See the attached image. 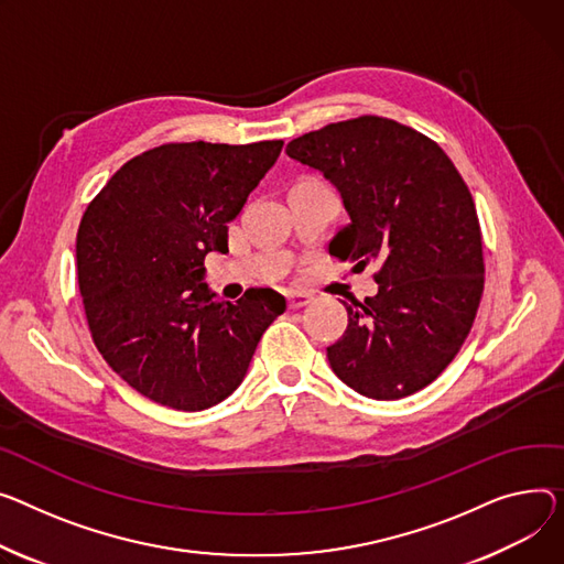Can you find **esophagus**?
I'll return each mask as SVG.
<instances>
[{
	"instance_id": "34e87169",
	"label": "esophagus",
	"mask_w": 564,
	"mask_h": 564,
	"mask_svg": "<svg viewBox=\"0 0 564 564\" xmlns=\"http://www.w3.org/2000/svg\"><path fill=\"white\" fill-rule=\"evenodd\" d=\"M313 294L308 292H290L288 294V308H304L306 304H311Z\"/></svg>"
}]
</instances>
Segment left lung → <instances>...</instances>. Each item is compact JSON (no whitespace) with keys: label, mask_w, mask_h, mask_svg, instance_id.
<instances>
[{"label":"left lung","mask_w":564,"mask_h":564,"mask_svg":"<svg viewBox=\"0 0 564 564\" xmlns=\"http://www.w3.org/2000/svg\"><path fill=\"white\" fill-rule=\"evenodd\" d=\"M288 156L340 191L349 221L328 253L377 260L379 292L351 299L349 324L326 349L337 379L392 401L433 383L471 330L482 283V238L467 183L429 135L379 116L294 138Z\"/></svg>","instance_id":"left-lung-1"}]
</instances>
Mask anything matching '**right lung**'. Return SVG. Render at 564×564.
Instances as JSON below:
<instances>
[{"label":"right lung","mask_w":564,"mask_h":564,"mask_svg":"<svg viewBox=\"0 0 564 564\" xmlns=\"http://www.w3.org/2000/svg\"><path fill=\"white\" fill-rule=\"evenodd\" d=\"M283 140L167 142L108 178L77 234L93 343L142 397L206 410L245 379L260 335L285 311L272 288L217 302L202 283L208 251H229L227 224L276 163Z\"/></svg>","instance_id":"add662e5"}]
</instances>
